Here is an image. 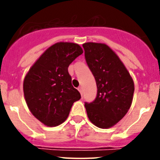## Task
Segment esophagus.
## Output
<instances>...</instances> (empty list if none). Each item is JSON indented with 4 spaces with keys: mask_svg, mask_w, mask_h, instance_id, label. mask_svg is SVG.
<instances>
[{
    "mask_svg": "<svg viewBox=\"0 0 160 160\" xmlns=\"http://www.w3.org/2000/svg\"><path fill=\"white\" fill-rule=\"evenodd\" d=\"M78 91H79V92H80V94H81L82 95V87H79L78 88Z\"/></svg>",
    "mask_w": 160,
    "mask_h": 160,
    "instance_id": "obj_1",
    "label": "esophagus"
}]
</instances>
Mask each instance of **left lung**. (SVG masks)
I'll list each match as a JSON object with an SVG mask.
<instances>
[{
  "label": "left lung",
  "instance_id": "left-lung-1",
  "mask_svg": "<svg viewBox=\"0 0 160 160\" xmlns=\"http://www.w3.org/2000/svg\"><path fill=\"white\" fill-rule=\"evenodd\" d=\"M82 47L98 90L95 99L85 102L87 115L98 128H111L128 113L132 102L134 82L122 62L107 45L87 42Z\"/></svg>",
  "mask_w": 160,
  "mask_h": 160
}]
</instances>
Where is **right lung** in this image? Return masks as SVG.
Returning <instances> with one entry per match:
<instances>
[{
    "mask_svg": "<svg viewBox=\"0 0 160 160\" xmlns=\"http://www.w3.org/2000/svg\"><path fill=\"white\" fill-rule=\"evenodd\" d=\"M82 53L78 44H54L38 58L25 76V101L31 113L45 125L56 127L62 123L73 103L81 98L78 90L72 86L68 67Z\"/></svg>",
    "mask_w": 160,
    "mask_h": 160,
    "instance_id": "1",
    "label": "right lung"
}]
</instances>
